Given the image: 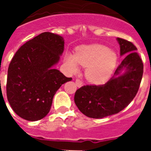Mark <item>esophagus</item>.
<instances>
[{"mask_svg": "<svg viewBox=\"0 0 151 151\" xmlns=\"http://www.w3.org/2000/svg\"><path fill=\"white\" fill-rule=\"evenodd\" d=\"M76 86L78 88L82 87V85H83V83L82 82V81H80L79 79H76Z\"/></svg>", "mask_w": 151, "mask_h": 151, "instance_id": "1", "label": "esophagus"}]
</instances>
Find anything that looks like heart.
<instances>
[{"instance_id":"obj_1","label":"heart","mask_w":151,"mask_h":151,"mask_svg":"<svg viewBox=\"0 0 151 151\" xmlns=\"http://www.w3.org/2000/svg\"><path fill=\"white\" fill-rule=\"evenodd\" d=\"M117 56L107 47L101 45L82 46L77 50L74 57L67 55L65 64L71 73L78 72V63L86 67L85 78L92 84L99 85L110 78L115 69Z\"/></svg>"}]
</instances>
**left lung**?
Here are the masks:
<instances>
[{
	"instance_id": "left-lung-1",
	"label": "left lung",
	"mask_w": 151,
	"mask_h": 151,
	"mask_svg": "<svg viewBox=\"0 0 151 151\" xmlns=\"http://www.w3.org/2000/svg\"><path fill=\"white\" fill-rule=\"evenodd\" d=\"M120 55L125 56L113 76L104 85H84L76 91L74 101L86 116L101 119L118 113L135 97L143 76L144 66L132 42L117 38Z\"/></svg>"
}]
</instances>
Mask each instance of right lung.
I'll list each match as a JSON object with an SVG mask.
<instances>
[{"mask_svg":"<svg viewBox=\"0 0 151 151\" xmlns=\"http://www.w3.org/2000/svg\"><path fill=\"white\" fill-rule=\"evenodd\" d=\"M64 50L62 36L43 32L19 47L7 72L6 97L13 111L28 121L47 115L54 94L71 81L54 66Z\"/></svg>","mask_w":151,"mask_h":151,"instance_id":"add662e5","label":"right lung"}]
</instances>
